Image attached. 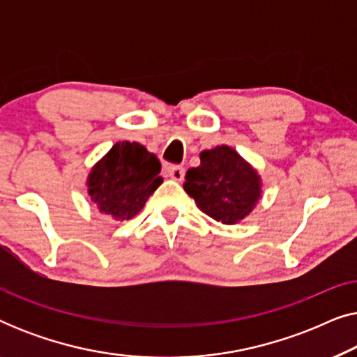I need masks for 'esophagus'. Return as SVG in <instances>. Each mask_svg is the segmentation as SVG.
<instances>
[{
    "label": "esophagus",
    "instance_id": "esophagus-1",
    "mask_svg": "<svg viewBox=\"0 0 357 357\" xmlns=\"http://www.w3.org/2000/svg\"><path fill=\"white\" fill-rule=\"evenodd\" d=\"M165 174H167L170 178L177 180V182H182L183 177H185V169L182 167V165L169 164L167 167H165Z\"/></svg>",
    "mask_w": 357,
    "mask_h": 357
}]
</instances>
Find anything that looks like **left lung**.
Segmentation results:
<instances>
[{
  "mask_svg": "<svg viewBox=\"0 0 357 357\" xmlns=\"http://www.w3.org/2000/svg\"><path fill=\"white\" fill-rule=\"evenodd\" d=\"M199 159L202 164L185 175V192L219 222L236 224L245 218L261 197L257 170L229 146L203 151Z\"/></svg>",
  "mask_w": 357,
  "mask_h": 357,
  "instance_id": "8db88e82",
  "label": "left lung"
}]
</instances>
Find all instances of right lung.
Instances as JSON below:
<instances>
[{"label":"right lung","instance_id":"1","mask_svg":"<svg viewBox=\"0 0 357 357\" xmlns=\"http://www.w3.org/2000/svg\"><path fill=\"white\" fill-rule=\"evenodd\" d=\"M160 162L139 143L114 144L92 169L87 193L100 213L120 221L136 216L162 183Z\"/></svg>","mask_w":357,"mask_h":357}]
</instances>
